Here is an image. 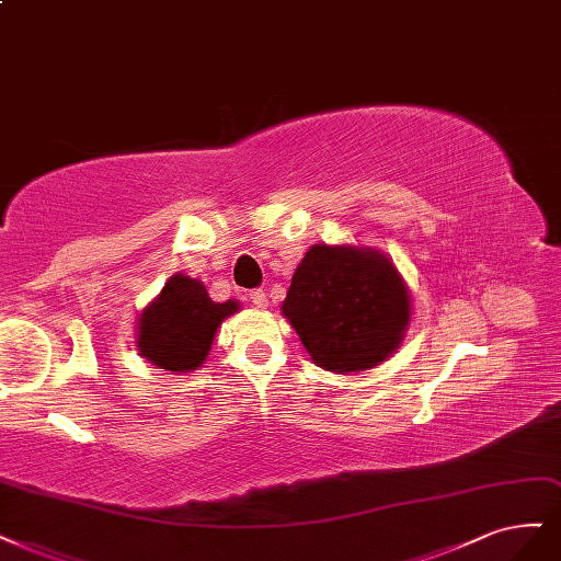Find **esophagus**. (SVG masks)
<instances>
[{"label":"esophagus","mask_w":561,"mask_h":561,"mask_svg":"<svg viewBox=\"0 0 561 561\" xmlns=\"http://www.w3.org/2000/svg\"><path fill=\"white\" fill-rule=\"evenodd\" d=\"M250 301H253L257 308H266L268 306V299H266V293L264 289H250Z\"/></svg>","instance_id":"obj_1"}]
</instances>
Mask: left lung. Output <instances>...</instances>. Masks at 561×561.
Masks as SVG:
<instances>
[{
  "label": "left lung",
  "instance_id": "left-lung-1",
  "mask_svg": "<svg viewBox=\"0 0 561 561\" xmlns=\"http://www.w3.org/2000/svg\"><path fill=\"white\" fill-rule=\"evenodd\" d=\"M283 316L327 371L374 369L403 341L411 297L392 260L362 245L316 243L295 268Z\"/></svg>",
  "mask_w": 561,
  "mask_h": 561
}]
</instances>
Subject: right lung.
Returning a JSON list of instances; mask_svg holds the SVG:
<instances>
[{"mask_svg": "<svg viewBox=\"0 0 561 561\" xmlns=\"http://www.w3.org/2000/svg\"><path fill=\"white\" fill-rule=\"evenodd\" d=\"M237 311L239 301L218 304L208 297L204 283L176 274L141 311L137 351L158 369L195 371L204 364L222 320Z\"/></svg>", "mask_w": 561, "mask_h": 561, "instance_id": "obj_1", "label": "right lung"}]
</instances>
